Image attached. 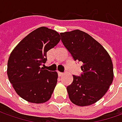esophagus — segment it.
<instances>
[{
  "label": "esophagus",
  "instance_id": "esophagus-1",
  "mask_svg": "<svg viewBox=\"0 0 122 122\" xmlns=\"http://www.w3.org/2000/svg\"><path fill=\"white\" fill-rule=\"evenodd\" d=\"M58 75L60 76V77H61V76H62L64 75V73H61V72H58Z\"/></svg>",
  "mask_w": 122,
  "mask_h": 122
}]
</instances>
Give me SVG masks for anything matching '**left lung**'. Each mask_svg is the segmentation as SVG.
Listing matches in <instances>:
<instances>
[{"mask_svg":"<svg viewBox=\"0 0 122 122\" xmlns=\"http://www.w3.org/2000/svg\"><path fill=\"white\" fill-rule=\"evenodd\" d=\"M61 41L74 60L81 62L80 76L73 75L67 86L71 101L78 106H88L106 94L113 79L110 56L91 36L79 30L62 32Z\"/></svg>","mask_w":122,"mask_h":122,"instance_id":"1","label":"left lung"}]
</instances>
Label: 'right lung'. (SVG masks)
<instances>
[{
    "label": "right lung",
    "instance_id": "1",
    "mask_svg": "<svg viewBox=\"0 0 122 122\" xmlns=\"http://www.w3.org/2000/svg\"><path fill=\"white\" fill-rule=\"evenodd\" d=\"M60 41L56 31L43 26L24 37L12 51L7 63V75L23 99L39 104L51 98L58 73L41 66L47 61V52Z\"/></svg>",
    "mask_w": 122,
    "mask_h": 122
}]
</instances>
